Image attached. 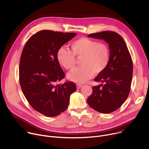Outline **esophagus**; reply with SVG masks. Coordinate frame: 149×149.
Returning <instances> with one entry per match:
<instances>
[{
    "instance_id": "esophagus-1",
    "label": "esophagus",
    "mask_w": 149,
    "mask_h": 149,
    "mask_svg": "<svg viewBox=\"0 0 149 149\" xmlns=\"http://www.w3.org/2000/svg\"><path fill=\"white\" fill-rule=\"evenodd\" d=\"M76 87H77V88H78V89H79V88H81V87H82V85H81V84H77V85H76Z\"/></svg>"
}]
</instances>
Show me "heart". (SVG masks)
Returning <instances> with one entry per match:
<instances>
[{
	"mask_svg": "<svg viewBox=\"0 0 149 149\" xmlns=\"http://www.w3.org/2000/svg\"><path fill=\"white\" fill-rule=\"evenodd\" d=\"M71 51L61 47L56 53V58L61 66L67 70H72L75 66L76 57L81 58V66L70 72L68 78L77 84H83L90 79L93 74L102 73L107 66L110 61V50L104 43L96 40L81 38L73 42Z\"/></svg>",
	"mask_w": 149,
	"mask_h": 149,
	"instance_id": "heart-1",
	"label": "heart"
}]
</instances>
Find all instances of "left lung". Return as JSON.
Listing matches in <instances>:
<instances>
[{"mask_svg": "<svg viewBox=\"0 0 149 149\" xmlns=\"http://www.w3.org/2000/svg\"><path fill=\"white\" fill-rule=\"evenodd\" d=\"M87 36L107 43L110 56L107 68L94 79L102 83L93 87L87 102L94 110L110 113L119 108L129 95L133 76L132 57L124 39L116 32L104 31Z\"/></svg>", "mask_w": 149, "mask_h": 149, "instance_id": "left-lung-1", "label": "left lung"}]
</instances>
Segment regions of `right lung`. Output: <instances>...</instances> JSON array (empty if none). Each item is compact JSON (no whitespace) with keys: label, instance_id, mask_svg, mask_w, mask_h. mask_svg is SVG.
Instances as JSON below:
<instances>
[{"label":"right lung","instance_id":"right-lung-1","mask_svg":"<svg viewBox=\"0 0 149 149\" xmlns=\"http://www.w3.org/2000/svg\"><path fill=\"white\" fill-rule=\"evenodd\" d=\"M76 35L44 30L30 38L23 49L19 65L21 88L31 106L46 116L65 111L70 96L76 91L72 81L57 84L65 74L56 58L57 50Z\"/></svg>","mask_w":149,"mask_h":149}]
</instances>
